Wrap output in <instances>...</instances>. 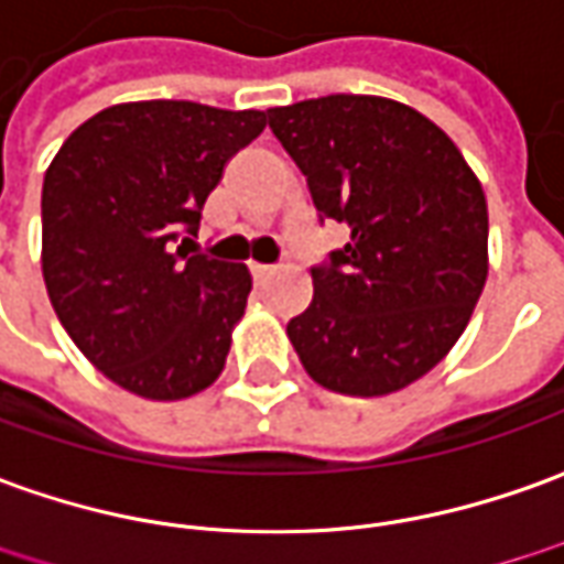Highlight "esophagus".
<instances>
[{"instance_id":"esophagus-1","label":"esophagus","mask_w":564,"mask_h":564,"mask_svg":"<svg viewBox=\"0 0 564 564\" xmlns=\"http://www.w3.org/2000/svg\"><path fill=\"white\" fill-rule=\"evenodd\" d=\"M251 275H254V282H267V279L273 275V267H267V263H251Z\"/></svg>"}]
</instances>
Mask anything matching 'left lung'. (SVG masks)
Wrapping results in <instances>:
<instances>
[{"label":"left lung","mask_w":564,"mask_h":564,"mask_svg":"<svg viewBox=\"0 0 564 564\" xmlns=\"http://www.w3.org/2000/svg\"><path fill=\"white\" fill-rule=\"evenodd\" d=\"M319 220L349 242L313 267L289 322L306 375L344 395L423 378L467 328L488 275V205L454 141L399 100L328 95L267 110Z\"/></svg>","instance_id":"obj_1"}]
</instances>
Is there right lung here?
Masks as SVG:
<instances>
[{"instance_id": "obj_1", "label": "right lung", "mask_w": 564, "mask_h": 564, "mask_svg": "<svg viewBox=\"0 0 564 564\" xmlns=\"http://www.w3.org/2000/svg\"><path fill=\"white\" fill-rule=\"evenodd\" d=\"M267 112L193 100L107 107L69 134L42 184V275L85 359L156 402L212 387L242 319V263L189 254L224 169Z\"/></svg>"}]
</instances>
